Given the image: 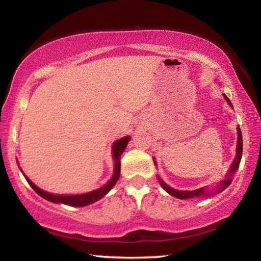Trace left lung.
Listing matches in <instances>:
<instances>
[{"label": "left lung", "mask_w": 261, "mask_h": 261, "mask_svg": "<svg viewBox=\"0 0 261 261\" xmlns=\"http://www.w3.org/2000/svg\"><path fill=\"white\" fill-rule=\"evenodd\" d=\"M224 99L227 100L228 105L230 106V107H232V105L230 102V100L228 99V96L226 94H223ZM237 148H236V158L235 160H233L232 165L230 167V169H229L228 174H227V177L224 178L223 180H221L219 187H216L215 189L212 190V191H207V190L205 188H200V189H197V190H193V191H179V190H176V189H173L170 188L169 185H167L163 180L159 177L158 176V179L159 182H160V185L162 187L163 190H166V191L171 194V196H174L176 198H179V199H189V198H193V197H211L213 196L214 193H219L221 191H223L224 189L228 188L229 185H230L231 180H232V175L235 171L238 169V167H240V162H241V159H242V153H243V139H242V132H241V129L240 126H237ZM153 161L155 162V160L153 159Z\"/></svg>", "instance_id": "left-lung-1"}]
</instances>
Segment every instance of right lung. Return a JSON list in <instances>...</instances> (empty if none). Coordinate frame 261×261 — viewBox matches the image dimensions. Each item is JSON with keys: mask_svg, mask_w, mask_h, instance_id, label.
I'll list each match as a JSON object with an SVG mask.
<instances>
[{"mask_svg": "<svg viewBox=\"0 0 261 261\" xmlns=\"http://www.w3.org/2000/svg\"><path fill=\"white\" fill-rule=\"evenodd\" d=\"M130 137H123V138L116 140L113 145V158L115 160V165H114V175L113 177L110 178L109 182L107 184H105L102 188H100L98 190H94V191L87 192V193H83V194H72V196H62V194H53L49 192L43 191V190L39 189L37 185L34 183L31 182V180L26 177V180L30 184V187L32 188L35 192H37L39 196L45 198L46 200L51 201V202H57V204H64L68 206H76V207H83L90 204H93V202L98 201L101 199L103 196H106L112 188L114 187L116 182L120 178V174H121V155L122 153L124 152L125 147L127 146V143H129ZM21 170V169H20Z\"/></svg>", "mask_w": 261, "mask_h": 261, "instance_id": "obj_1", "label": "right lung"}]
</instances>
